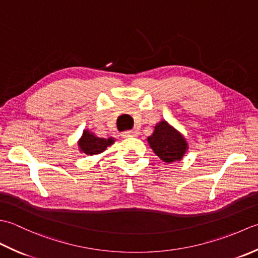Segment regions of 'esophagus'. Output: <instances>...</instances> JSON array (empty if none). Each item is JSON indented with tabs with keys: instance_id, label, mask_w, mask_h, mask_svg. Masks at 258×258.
Returning a JSON list of instances; mask_svg holds the SVG:
<instances>
[{
	"instance_id": "34e87169",
	"label": "esophagus",
	"mask_w": 258,
	"mask_h": 258,
	"mask_svg": "<svg viewBox=\"0 0 258 258\" xmlns=\"http://www.w3.org/2000/svg\"><path fill=\"white\" fill-rule=\"evenodd\" d=\"M123 138H131V137H135L136 133L135 131H124V133L121 134Z\"/></svg>"
}]
</instances>
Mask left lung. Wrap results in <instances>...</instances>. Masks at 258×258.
Returning a JSON list of instances; mask_svg holds the SVG:
<instances>
[{"instance_id": "left-lung-1", "label": "left lung", "mask_w": 258, "mask_h": 258, "mask_svg": "<svg viewBox=\"0 0 258 258\" xmlns=\"http://www.w3.org/2000/svg\"><path fill=\"white\" fill-rule=\"evenodd\" d=\"M147 141L155 154L167 164L180 161L189 149L185 136L166 120L156 123L154 133Z\"/></svg>"}]
</instances>
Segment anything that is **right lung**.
<instances>
[{"label":"right lung","mask_w":258,"mask_h":258,"mask_svg":"<svg viewBox=\"0 0 258 258\" xmlns=\"http://www.w3.org/2000/svg\"><path fill=\"white\" fill-rule=\"evenodd\" d=\"M115 143L113 137L109 138H100L96 134L92 133L91 130L85 129L82 133L80 139L78 140V149L81 154L88 156L99 155L106 150L109 146Z\"/></svg>","instance_id":"right-lung-1"}]
</instances>
